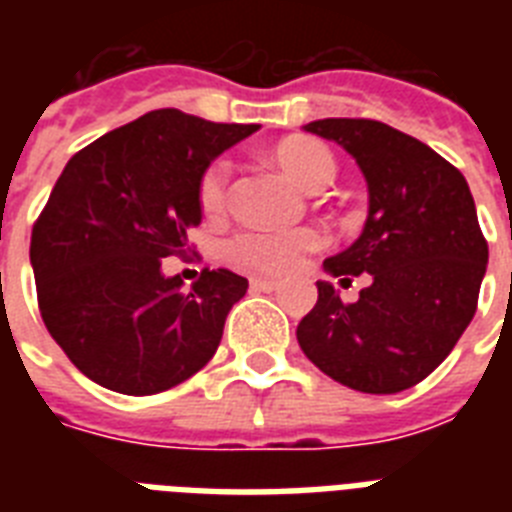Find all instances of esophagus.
Wrapping results in <instances>:
<instances>
[{
	"mask_svg": "<svg viewBox=\"0 0 512 512\" xmlns=\"http://www.w3.org/2000/svg\"><path fill=\"white\" fill-rule=\"evenodd\" d=\"M249 287L255 289V292H276L281 284L276 279H257V276H255V279L249 281Z\"/></svg>",
	"mask_w": 512,
	"mask_h": 512,
	"instance_id": "34e87169",
	"label": "esophagus"
}]
</instances>
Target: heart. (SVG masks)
Instances as JSON below:
<instances>
[{
  "instance_id": "heart-1",
  "label": "heart",
  "mask_w": 512,
  "mask_h": 512,
  "mask_svg": "<svg viewBox=\"0 0 512 512\" xmlns=\"http://www.w3.org/2000/svg\"><path fill=\"white\" fill-rule=\"evenodd\" d=\"M273 162L279 170L295 180L303 191H321L335 180V156L319 140L287 138L273 148ZM231 167L217 159L199 177V207L207 217H217L228 201ZM324 247V233L319 228L303 225L289 231L271 228H241L228 239V260L244 271L255 273H287L303 263L305 255H313Z\"/></svg>"
}]
</instances>
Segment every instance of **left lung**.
<instances>
[{
  "mask_svg": "<svg viewBox=\"0 0 512 512\" xmlns=\"http://www.w3.org/2000/svg\"><path fill=\"white\" fill-rule=\"evenodd\" d=\"M369 185L364 233L324 260L332 276L369 273L356 303L329 281L297 324V342L332 380L361 393H401L444 361L476 316L489 260L462 172L406 132L374 119H319Z\"/></svg>",
  "mask_w": 512,
  "mask_h": 512,
  "instance_id": "8db88e82",
  "label": "left lung"
}]
</instances>
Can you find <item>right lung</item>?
<instances>
[{"label":"right lung","mask_w":512,"mask_h":512,"mask_svg":"<svg viewBox=\"0 0 512 512\" xmlns=\"http://www.w3.org/2000/svg\"><path fill=\"white\" fill-rule=\"evenodd\" d=\"M255 130L159 108L71 156L36 217L31 265L44 327L92 382L151 396L215 356L247 279L204 268L183 289L162 265L191 252L201 172Z\"/></svg>","instance_id":"right-lung-1"}]
</instances>
